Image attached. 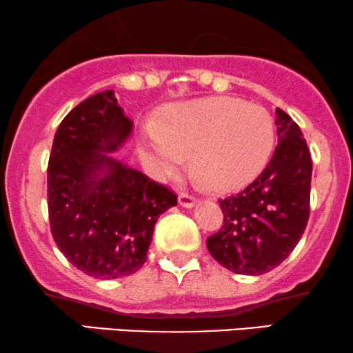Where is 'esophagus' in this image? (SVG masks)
Masks as SVG:
<instances>
[{
	"instance_id": "obj_1",
	"label": "esophagus",
	"mask_w": 353,
	"mask_h": 353,
	"mask_svg": "<svg viewBox=\"0 0 353 353\" xmlns=\"http://www.w3.org/2000/svg\"><path fill=\"white\" fill-rule=\"evenodd\" d=\"M178 203H180V205H183V208H193V205L198 203V199L188 193H181L178 196Z\"/></svg>"
}]
</instances>
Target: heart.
Segmentation results:
<instances>
[{
  "mask_svg": "<svg viewBox=\"0 0 353 353\" xmlns=\"http://www.w3.org/2000/svg\"><path fill=\"white\" fill-rule=\"evenodd\" d=\"M276 144V121L266 108L232 97L178 103L160 128H145L141 149L165 178L191 155V168L212 190H233L266 167Z\"/></svg>",
  "mask_w": 353,
  "mask_h": 353,
  "instance_id": "b5f03b06",
  "label": "heart"
}]
</instances>
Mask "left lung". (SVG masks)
<instances>
[{
	"label": "left lung",
	"mask_w": 353,
	"mask_h": 353,
	"mask_svg": "<svg viewBox=\"0 0 353 353\" xmlns=\"http://www.w3.org/2000/svg\"><path fill=\"white\" fill-rule=\"evenodd\" d=\"M279 143L268 167L240 193L219 201L221 230L205 241L209 253L235 274L261 276L294 251L310 217V150L299 125L276 108Z\"/></svg>",
	"instance_id": "1"
}]
</instances>
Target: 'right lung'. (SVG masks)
I'll use <instances>...</instances> for the list:
<instances>
[{
  "mask_svg": "<svg viewBox=\"0 0 353 353\" xmlns=\"http://www.w3.org/2000/svg\"><path fill=\"white\" fill-rule=\"evenodd\" d=\"M132 131L115 90L85 99L58 126L48 160L53 240L87 276L112 281L139 271L160 214L176 194L113 159Z\"/></svg>",
  "mask_w": 353,
  "mask_h": 353,
  "instance_id": "obj_1",
  "label": "right lung"
}]
</instances>
